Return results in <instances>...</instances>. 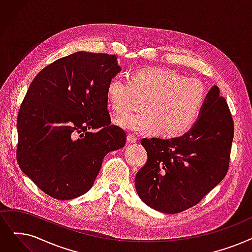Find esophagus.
<instances>
[{
    "instance_id": "1",
    "label": "esophagus",
    "mask_w": 252,
    "mask_h": 252,
    "mask_svg": "<svg viewBox=\"0 0 252 252\" xmlns=\"http://www.w3.org/2000/svg\"><path fill=\"white\" fill-rule=\"evenodd\" d=\"M126 140H127L128 143H135V142H137V138L134 135H132V134H128L127 135Z\"/></svg>"
}]
</instances>
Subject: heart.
Here are the masks:
<instances>
[{
	"label": "heart",
	"instance_id": "obj_1",
	"mask_svg": "<svg viewBox=\"0 0 252 252\" xmlns=\"http://www.w3.org/2000/svg\"><path fill=\"white\" fill-rule=\"evenodd\" d=\"M108 104L123 114L143 102V112L126 114L116 124L135 134L177 137L189 129L202 110L206 91L202 81L161 69H142L130 78L115 76L107 85Z\"/></svg>",
	"mask_w": 252,
	"mask_h": 252
}]
</instances>
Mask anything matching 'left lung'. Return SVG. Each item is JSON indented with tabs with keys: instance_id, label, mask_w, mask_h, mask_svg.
I'll return each instance as SVG.
<instances>
[{
	"instance_id": "left-lung-1",
	"label": "left lung",
	"mask_w": 252,
	"mask_h": 252,
	"mask_svg": "<svg viewBox=\"0 0 252 252\" xmlns=\"http://www.w3.org/2000/svg\"><path fill=\"white\" fill-rule=\"evenodd\" d=\"M233 138L231 111L213 85L189 132L171 139L141 140L147 162L135 178L140 199L167 214L193 207L224 178Z\"/></svg>"
}]
</instances>
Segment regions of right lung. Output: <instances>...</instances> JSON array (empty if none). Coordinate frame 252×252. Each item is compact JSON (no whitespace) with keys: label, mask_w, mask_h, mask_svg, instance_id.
<instances>
[{"label":"right lung","mask_w":252,"mask_h":252,"mask_svg":"<svg viewBox=\"0 0 252 252\" xmlns=\"http://www.w3.org/2000/svg\"><path fill=\"white\" fill-rule=\"evenodd\" d=\"M122 68L113 54L78 51L32 81L17 116L18 165L46 194L72 200L89 191L107 153L126 145L111 126L107 85Z\"/></svg>","instance_id":"right-lung-1"}]
</instances>
